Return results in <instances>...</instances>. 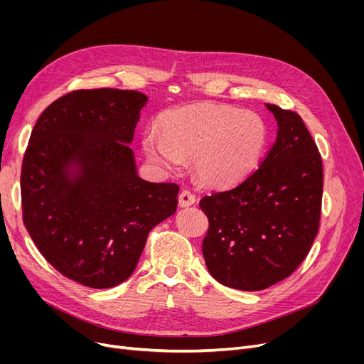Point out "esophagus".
Returning a JSON list of instances; mask_svg holds the SVG:
<instances>
[{"label":"esophagus","mask_w":364,"mask_h":364,"mask_svg":"<svg viewBox=\"0 0 364 364\" xmlns=\"http://www.w3.org/2000/svg\"><path fill=\"white\" fill-rule=\"evenodd\" d=\"M195 200H196V198H195V195L190 192V190H183V192L180 193V196H178V203H180V206H190V205H193L195 203Z\"/></svg>","instance_id":"obj_1"}]
</instances>
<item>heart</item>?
Returning <instances> with one entry per match:
<instances>
[{
  "label": "heart",
  "instance_id": "obj_1",
  "mask_svg": "<svg viewBox=\"0 0 364 364\" xmlns=\"http://www.w3.org/2000/svg\"><path fill=\"white\" fill-rule=\"evenodd\" d=\"M162 132L150 127L141 136L147 159L164 171H178L193 158L195 174L208 186L228 187L257 166L267 140L255 112L217 103L171 109L161 119Z\"/></svg>",
  "mask_w": 364,
  "mask_h": 364
}]
</instances>
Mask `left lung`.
Returning <instances> with one entry per match:
<instances>
[{
	"label": "left lung",
	"mask_w": 364,
	"mask_h": 364,
	"mask_svg": "<svg viewBox=\"0 0 364 364\" xmlns=\"http://www.w3.org/2000/svg\"><path fill=\"white\" fill-rule=\"evenodd\" d=\"M277 139L240 184L203 196L209 221L202 252L211 276L240 291H262L289 277L317 236L323 165L296 112L267 105Z\"/></svg>",
	"instance_id": "1"
}]
</instances>
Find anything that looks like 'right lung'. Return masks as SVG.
<instances>
[{
	"label": "right lung",
	"instance_id": "add662e5",
	"mask_svg": "<svg viewBox=\"0 0 364 364\" xmlns=\"http://www.w3.org/2000/svg\"><path fill=\"white\" fill-rule=\"evenodd\" d=\"M146 103L132 90L68 92L41 113L25 151L26 230L57 272L88 288L127 280L151 228L177 209L178 184L140 178L128 146Z\"/></svg>",
	"mask_w": 364,
	"mask_h": 364
}]
</instances>
